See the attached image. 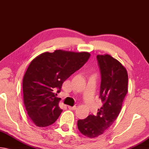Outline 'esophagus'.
<instances>
[{
  "label": "esophagus",
  "mask_w": 149,
  "mask_h": 149,
  "mask_svg": "<svg viewBox=\"0 0 149 149\" xmlns=\"http://www.w3.org/2000/svg\"><path fill=\"white\" fill-rule=\"evenodd\" d=\"M68 108H69V109H70V110H76L77 107H75H75H70V106H69V107H68Z\"/></svg>",
  "instance_id": "esophagus-1"
}]
</instances>
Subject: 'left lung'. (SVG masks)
Returning <instances> with one entry per match:
<instances>
[{"label": "left lung", "instance_id": "8db88e82", "mask_svg": "<svg viewBox=\"0 0 149 149\" xmlns=\"http://www.w3.org/2000/svg\"><path fill=\"white\" fill-rule=\"evenodd\" d=\"M101 74L100 97L103 103L97 116L90 114L77 121V127L83 135L95 138L109 129L119 115L128 91V75L125 68L109 54L97 55Z\"/></svg>", "mask_w": 149, "mask_h": 149}]
</instances>
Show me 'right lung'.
Returning a JSON list of instances; mask_svg holds the SVG:
<instances>
[{
  "label": "right lung",
  "mask_w": 149,
  "mask_h": 149,
  "mask_svg": "<svg viewBox=\"0 0 149 149\" xmlns=\"http://www.w3.org/2000/svg\"><path fill=\"white\" fill-rule=\"evenodd\" d=\"M87 52L56 50L45 52L32 60L23 79L24 102L30 119L38 127L54 123L62 110L59 107L63 83L80 69L90 57Z\"/></svg>",
  "instance_id": "obj_1"
}]
</instances>
